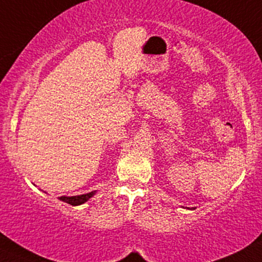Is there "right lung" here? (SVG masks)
<instances>
[{"mask_svg": "<svg viewBox=\"0 0 262 262\" xmlns=\"http://www.w3.org/2000/svg\"><path fill=\"white\" fill-rule=\"evenodd\" d=\"M95 192H97V191H92V192H89V193L79 194V196H71V197L61 196V197H59V200L65 202V203L75 205V207H76V205H81V204L85 203V202H87L89 198H92L93 196H94Z\"/></svg>", "mask_w": 262, "mask_h": 262, "instance_id": "add662e5", "label": "right lung"}]
</instances>
